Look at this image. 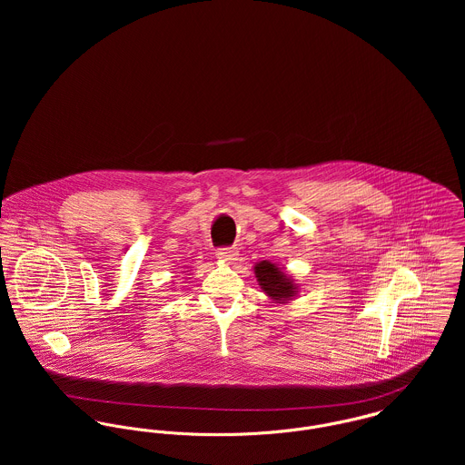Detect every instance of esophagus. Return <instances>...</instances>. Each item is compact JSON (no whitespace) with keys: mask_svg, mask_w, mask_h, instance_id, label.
Here are the masks:
<instances>
[{"mask_svg":"<svg viewBox=\"0 0 465 465\" xmlns=\"http://www.w3.org/2000/svg\"><path fill=\"white\" fill-rule=\"evenodd\" d=\"M216 258L220 262H225V263H232L234 260H238V249L236 247H225V249H218L216 251Z\"/></svg>","mask_w":465,"mask_h":465,"instance_id":"1","label":"esophagus"}]
</instances>
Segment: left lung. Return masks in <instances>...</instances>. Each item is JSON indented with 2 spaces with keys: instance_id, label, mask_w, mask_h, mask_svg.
Wrapping results in <instances>:
<instances>
[{
  "instance_id": "8db88e82",
  "label": "left lung",
  "mask_w": 465,
  "mask_h": 465,
  "mask_svg": "<svg viewBox=\"0 0 465 465\" xmlns=\"http://www.w3.org/2000/svg\"><path fill=\"white\" fill-rule=\"evenodd\" d=\"M254 273H256V279H258L262 290L273 302L284 304L297 297L299 286L282 268H279L270 262H262L254 266Z\"/></svg>"
}]
</instances>
